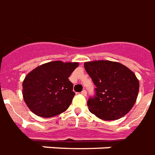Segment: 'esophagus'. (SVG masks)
I'll use <instances>...</instances> for the list:
<instances>
[{
	"label": "esophagus",
	"instance_id": "obj_1",
	"mask_svg": "<svg viewBox=\"0 0 155 155\" xmlns=\"http://www.w3.org/2000/svg\"><path fill=\"white\" fill-rule=\"evenodd\" d=\"M81 94H82L83 96H87V91H86V90H83L82 92H81Z\"/></svg>",
	"mask_w": 155,
	"mask_h": 155
}]
</instances>
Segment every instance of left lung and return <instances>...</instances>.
<instances>
[{"instance_id": "left-lung-1", "label": "left lung", "mask_w": 155, "mask_h": 155, "mask_svg": "<svg viewBox=\"0 0 155 155\" xmlns=\"http://www.w3.org/2000/svg\"><path fill=\"white\" fill-rule=\"evenodd\" d=\"M84 68L96 85L95 96L87 101L92 114L104 120H117L134 105L139 91L136 75L117 62H87Z\"/></svg>"}]
</instances>
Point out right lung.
Wrapping results in <instances>:
<instances>
[{"label":"right lung","mask_w":155,"mask_h":155,"mask_svg":"<svg viewBox=\"0 0 155 155\" xmlns=\"http://www.w3.org/2000/svg\"><path fill=\"white\" fill-rule=\"evenodd\" d=\"M78 63L54 61L30 71L22 83V95L26 105L41 117H51L63 113L75 96L69 76Z\"/></svg>","instance_id":"obj_1"}]
</instances>
